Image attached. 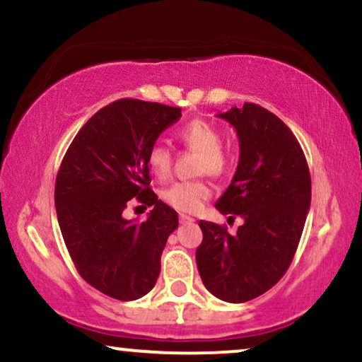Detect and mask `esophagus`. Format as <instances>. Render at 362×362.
<instances>
[{
    "label": "esophagus",
    "instance_id": "34e87169",
    "mask_svg": "<svg viewBox=\"0 0 362 362\" xmlns=\"http://www.w3.org/2000/svg\"><path fill=\"white\" fill-rule=\"evenodd\" d=\"M178 218H180L182 223H192V222H195L194 217H190V215H185V214L178 215Z\"/></svg>",
    "mask_w": 362,
    "mask_h": 362
}]
</instances>
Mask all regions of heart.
Masks as SVG:
<instances>
[{
  "mask_svg": "<svg viewBox=\"0 0 362 362\" xmlns=\"http://www.w3.org/2000/svg\"><path fill=\"white\" fill-rule=\"evenodd\" d=\"M180 140L192 152H199L197 172L221 175L228 165L227 153L222 150V132L205 118H195L180 128ZM147 165L155 177L163 180L172 172V150L163 141H155L147 152ZM212 190L202 178L175 182L162 192V199L178 212L194 214L202 209Z\"/></svg>",
  "mask_w": 362,
  "mask_h": 362,
  "instance_id": "b5f03b06",
  "label": "heart"
}]
</instances>
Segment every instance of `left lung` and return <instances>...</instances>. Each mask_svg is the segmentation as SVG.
<instances>
[{
  "instance_id": "1",
  "label": "left lung",
  "mask_w": 362,
  "mask_h": 362,
  "mask_svg": "<svg viewBox=\"0 0 362 362\" xmlns=\"http://www.w3.org/2000/svg\"><path fill=\"white\" fill-rule=\"evenodd\" d=\"M218 117L235 128L240 157L215 207L244 223L230 235L200 221L195 259L210 294L239 304L262 296L289 269L310 207V173L299 141L272 112L244 103Z\"/></svg>"
}]
</instances>
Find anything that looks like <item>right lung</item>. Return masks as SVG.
Returning a JSON list of instances; mask_svg holds the SVG:
<instances>
[{"label":"right lung","mask_w":362,"mask_h":362,"mask_svg":"<svg viewBox=\"0 0 362 362\" xmlns=\"http://www.w3.org/2000/svg\"><path fill=\"white\" fill-rule=\"evenodd\" d=\"M182 112L122 98L98 110L73 139L54 184V207L68 254L91 287L118 300L153 289L160 257L178 215L150 189L147 152ZM154 209L145 223L122 218L128 199Z\"/></svg>","instance_id":"add662e5"}]
</instances>
